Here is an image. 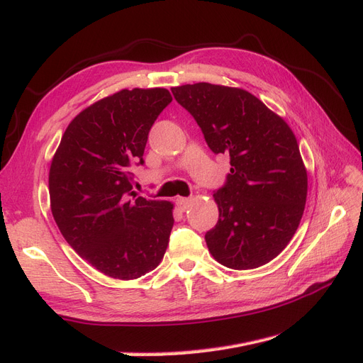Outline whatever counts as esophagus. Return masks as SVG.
Listing matches in <instances>:
<instances>
[{
	"label": "esophagus",
	"instance_id": "1",
	"mask_svg": "<svg viewBox=\"0 0 363 363\" xmlns=\"http://www.w3.org/2000/svg\"><path fill=\"white\" fill-rule=\"evenodd\" d=\"M175 203H177L180 211L184 212L186 208H189V206H191V199H184V196H180V199L175 200Z\"/></svg>",
	"mask_w": 363,
	"mask_h": 363
}]
</instances>
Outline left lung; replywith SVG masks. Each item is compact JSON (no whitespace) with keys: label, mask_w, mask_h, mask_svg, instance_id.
<instances>
[{"label":"left lung","mask_w":363,"mask_h":363,"mask_svg":"<svg viewBox=\"0 0 363 363\" xmlns=\"http://www.w3.org/2000/svg\"><path fill=\"white\" fill-rule=\"evenodd\" d=\"M215 155L230 157L224 186L213 194L219 218L204 239L232 269L277 257L301 221L307 172L289 125L252 94L211 83L172 87Z\"/></svg>","instance_id":"1"}]
</instances>
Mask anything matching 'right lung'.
Wrapping results in <instances>:
<instances>
[{
	"mask_svg": "<svg viewBox=\"0 0 363 363\" xmlns=\"http://www.w3.org/2000/svg\"><path fill=\"white\" fill-rule=\"evenodd\" d=\"M172 101L167 89H124L77 115L50 168L51 212L77 255L108 277L133 280L155 269L174 225L169 201L133 191L148 133Z\"/></svg>",
	"mask_w": 363,
	"mask_h": 363,
	"instance_id": "right-lung-1",
	"label": "right lung"
}]
</instances>
